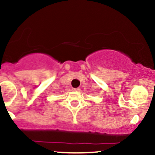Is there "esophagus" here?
I'll return each instance as SVG.
<instances>
[{"instance_id":"34e87169","label":"esophagus","mask_w":155,"mask_h":155,"mask_svg":"<svg viewBox=\"0 0 155 155\" xmlns=\"http://www.w3.org/2000/svg\"><path fill=\"white\" fill-rule=\"evenodd\" d=\"M73 90H74V91H79V87H78V88H73Z\"/></svg>"}]
</instances>
